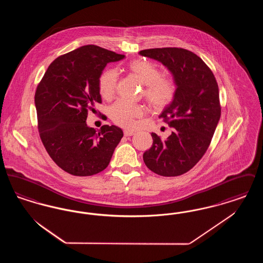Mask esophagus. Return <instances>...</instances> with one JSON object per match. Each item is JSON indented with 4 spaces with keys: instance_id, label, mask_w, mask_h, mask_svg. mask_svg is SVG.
I'll return each instance as SVG.
<instances>
[{
    "instance_id": "34e87169",
    "label": "esophagus",
    "mask_w": 263,
    "mask_h": 263,
    "mask_svg": "<svg viewBox=\"0 0 263 263\" xmlns=\"http://www.w3.org/2000/svg\"><path fill=\"white\" fill-rule=\"evenodd\" d=\"M133 135H134V132H133V131H129V130H125V131H124V136H125V137L133 136Z\"/></svg>"
}]
</instances>
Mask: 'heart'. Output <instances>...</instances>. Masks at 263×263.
Masks as SVG:
<instances>
[{
	"instance_id": "heart-1",
	"label": "heart",
	"mask_w": 263,
	"mask_h": 263,
	"mask_svg": "<svg viewBox=\"0 0 263 263\" xmlns=\"http://www.w3.org/2000/svg\"><path fill=\"white\" fill-rule=\"evenodd\" d=\"M132 75L145 85L144 97L149 105L155 110H162L175 100L176 85L175 81L163 77L162 71L153 63L139 59L128 65ZM118 76L114 70H106L100 77L99 90L104 100L111 99L115 92ZM144 108L141 105L117 101L110 108V117L113 122L124 128H133L137 118L142 117Z\"/></svg>"
}]
</instances>
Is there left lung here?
<instances>
[{"label": "left lung", "instance_id": "1", "mask_svg": "<svg viewBox=\"0 0 263 263\" xmlns=\"http://www.w3.org/2000/svg\"><path fill=\"white\" fill-rule=\"evenodd\" d=\"M139 54L162 63L176 85L175 100L159 116L174 131L164 141L151 134L153 145L143 155L144 163L157 175H183L206 153L220 120L217 81L210 68L191 51L165 47Z\"/></svg>", "mask_w": 263, "mask_h": 263}]
</instances>
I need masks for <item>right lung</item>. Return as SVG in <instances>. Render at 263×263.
<instances>
[{
    "instance_id": "obj_1",
    "label": "right lung",
    "mask_w": 263,
    "mask_h": 263,
    "mask_svg": "<svg viewBox=\"0 0 263 263\" xmlns=\"http://www.w3.org/2000/svg\"><path fill=\"white\" fill-rule=\"evenodd\" d=\"M124 57L97 45L82 46L56 58L38 84L34 102L40 139L51 159L70 175L102 172L123 137L117 126H101L97 132L86 121L88 110L101 103L103 69Z\"/></svg>"
}]
</instances>
